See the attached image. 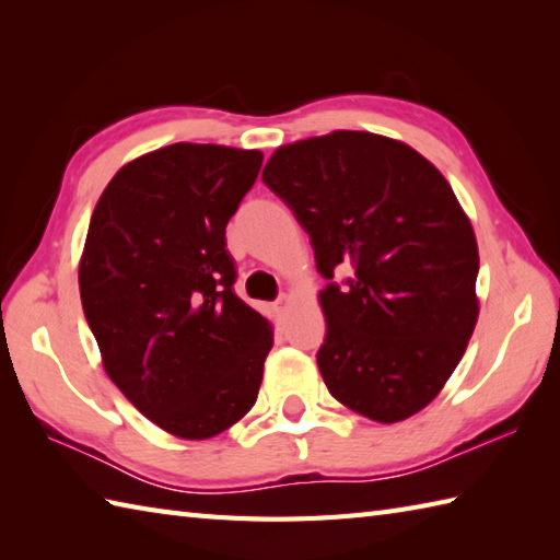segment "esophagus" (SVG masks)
<instances>
[{
	"mask_svg": "<svg viewBox=\"0 0 560 560\" xmlns=\"http://www.w3.org/2000/svg\"><path fill=\"white\" fill-rule=\"evenodd\" d=\"M273 305H277V311H279V313H283V311H289V305H291V295H287V293H283V295H279V299H277V303H273Z\"/></svg>",
	"mask_w": 560,
	"mask_h": 560,
	"instance_id": "obj_1",
	"label": "esophagus"
}]
</instances>
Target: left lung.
Here are the masks:
<instances>
[{
  "mask_svg": "<svg viewBox=\"0 0 560 560\" xmlns=\"http://www.w3.org/2000/svg\"><path fill=\"white\" fill-rule=\"evenodd\" d=\"M261 180L311 235L327 283L317 365L329 395L377 423L428 407L477 327L479 247L431 161L404 141L337 129L279 147Z\"/></svg>",
  "mask_w": 560,
  "mask_h": 560,
  "instance_id": "obj_1",
  "label": "left lung"
}]
</instances>
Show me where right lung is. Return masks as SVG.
Instances as JSON below:
<instances>
[{
    "label": "right lung",
    "mask_w": 560,
    "mask_h": 560,
    "mask_svg": "<svg viewBox=\"0 0 560 560\" xmlns=\"http://www.w3.org/2000/svg\"><path fill=\"white\" fill-rule=\"evenodd\" d=\"M261 151L171 144L125 163L103 189L79 261L86 323L122 395L185 440L253 409L273 327L233 293L225 225Z\"/></svg>",
    "instance_id": "right-lung-1"
}]
</instances>
